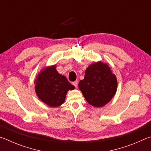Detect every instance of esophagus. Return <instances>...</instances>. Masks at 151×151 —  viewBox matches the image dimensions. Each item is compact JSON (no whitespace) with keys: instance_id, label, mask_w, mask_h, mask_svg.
Segmentation results:
<instances>
[{"instance_id":"obj_1","label":"esophagus","mask_w":151,"mask_h":151,"mask_svg":"<svg viewBox=\"0 0 151 151\" xmlns=\"http://www.w3.org/2000/svg\"><path fill=\"white\" fill-rule=\"evenodd\" d=\"M73 85L75 86L76 88H77L78 86V81H75L73 83Z\"/></svg>"}]
</instances>
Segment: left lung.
I'll return each mask as SVG.
<instances>
[{"label":"left lung","mask_w":151,"mask_h":151,"mask_svg":"<svg viewBox=\"0 0 151 151\" xmlns=\"http://www.w3.org/2000/svg\"><path fill=\"white\" fill-rule=\"evenodd\" d=\"M78 88L86 101L94 107H103L111 101L117 90V79L106 63L102 61L89 65Z\"/></svg>","instance_id":"left-lung-1"}]
</instances>
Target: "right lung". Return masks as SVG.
<instances>
[{"mask_svg": "<svg viewBox=\"0 0 151 151\" xmlns=\"http://www.w3.org/2000/svg\"><path fill=\"white\" fill-rule=\"evenodd\" d=\"M56 65L45 67L34 81L35 93L40 101L50 107H57L65 103L69 90H74L65 76L57 72Z\"/></svg>", "mask_w": 151, "mask_h": 151, "instance_id": "obj_1", "label": "right lung"}]
</instances>
